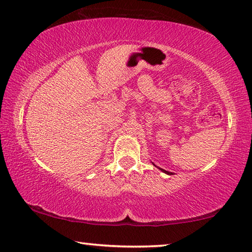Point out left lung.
<instances>
[{"instance_id": "left-lung-1", "label": "left lung", "mask_w": 252, "mask_h": 252, "mask_svg": "<svg viewBox=\"0 0 252 252\" xmlns=\"http://www.w3.org/2000/svg\"><path fill=\"white\" fill-rule=\"evenodd\" d=\"M153 165H154V166H156V165L154 164V163H153ZM157 167H158V166H157ZM158 168H159V170L162 171V172H164L165 174H168V175H172V174H173V172H168V171H165V170H163V168H160V167H158Z\"/></svg>"}]
</instances>
